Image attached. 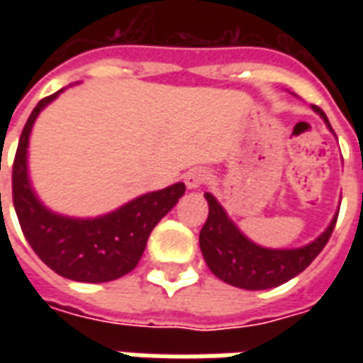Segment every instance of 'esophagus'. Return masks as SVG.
Here are the masks:
<instances>
[{
	"label": "esophagus",
	"mask_w": 363,
	"mask_h": 363,
	"mask_svg": "<svg viewBox=\"0 0 363 363\" xmlns=\"http://www.w3.org/2000/svg\"><path fill=\"white\" fill-rule=\"evenodd\" d=\"M208 179H210V173H208L206 169H202V167H196V169H192V171L186 173L184 182H186V186H189V189H198V186L206 184Z\"/></svg>",
	"instance_id": "obj_1"
}]
</instances>
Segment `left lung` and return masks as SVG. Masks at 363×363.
Returning a JSON list of instances; mask_svg holds the SVG:
<instances>
[{
    "label": "left lung",
    "instance_id": "8db88e82",
    "mask_svg": "<svg viewBox=\"0 0 363 363\" xmlns=\"http://www.w3.org/2000/svg\"><path fill=\"white\" fill-rule=\"evenodd\" d=\"M313 111L325 120L328 130L335 134L327 114L315 104ZM204 196L208 200L210 212L204 228L200 231V251L204 255L206 264L212 270L213 276L243 289L276 288L303 272L315 260V257L325 249L338 218L336 212L328 228L309 245L297 249H267L252 243L249 237L243 235V231L231 221L228 212L213 194L206 192Z\"/></svg>",
    "mask_w": 363,
    "mask_h": 363
}]
</instances>
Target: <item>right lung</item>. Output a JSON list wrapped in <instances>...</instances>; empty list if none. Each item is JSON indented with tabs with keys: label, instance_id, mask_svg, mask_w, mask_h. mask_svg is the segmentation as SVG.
Returning a JSON list of instances; mask_svg holds the SVG:
<instances>
[{
	"label": "right lung",
	"instance_id": "right-lung-1",
	"mask_svg": "<svg viewBox=\"0 0 363 363\" xmlns=\"http://www.w3.org/2000/svg\"><path fill=\"white\" fill-rule=\"evenodd\" d=\"M62 91L36 104L23 128L13 163V206L25 239L54 272L87 284L116 280L138 267L150 233L173 210L186 186L174 182L96 218H69L46 208L28 179V138L38 114Z\"/></svg>",
	"mask_w": 363,
	"mask_h": 363
}]
</instances>
